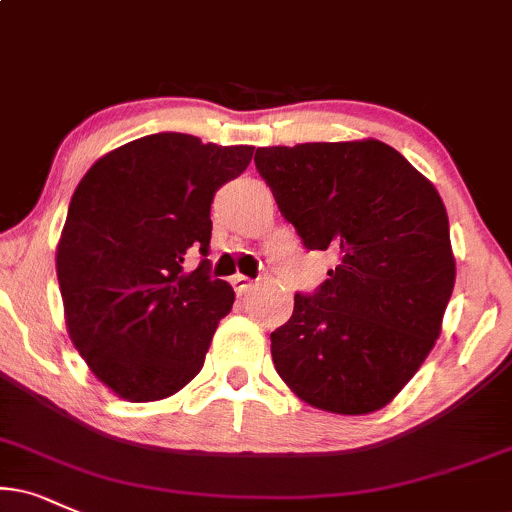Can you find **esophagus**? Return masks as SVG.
I'll return each mask as SVG.
<instances>
[{"mask_svg":"<svg viewBox=\"0 0 512 512\" xmlns=\"http://www.w3.org/2000/svg\"><path fill=\"white\" fill-rule=\"evenodd\" d=\"M232 287H235V292L242 296V294H249L251 289H254V280H249L246 275H235L232 277Z\"/></svg>","mask_w":512,"mask_h":512,"instance_id":"obj_1","label":"esophagus"}]
</instances>
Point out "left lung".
<instances>
[{"label":"left lung","instance_id":"left-lung-1","mask_svg":"<svg viewBox=\"0 0 512 512\" xmlns=\"http://www.w3.org/2000/svg\"><path fill=\"white\" fill-rule=\"evenodd\" d=\"M256 168L306 249L339 266L270 334L277 375L308 406L375 413L420 370L456 282L449 216L425 175L380 140L263 147Z\"/></svg>","mask_w":512,"mask_h":512}]
</instances>
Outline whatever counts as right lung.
<instances>
[{
	"label": "right lung",
	"instance_id": "right-lung-1",
	"mask_svg": "<svg viewBox=\"0 0 512 512\" xmlns=\"http://www.w3.org/2000/svg\"><path fill=\"white\" fill-rule=\"evenodd\" d=\"M254 147L159 132L109 151L75 187L56 244L63 318L82 361L118 399L161 401L204 368L235 292L185 270L211 244V201Z\"/></svg>",
	"mask_w": 512,
	"mask_h": 512
}]
</instances>
